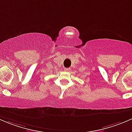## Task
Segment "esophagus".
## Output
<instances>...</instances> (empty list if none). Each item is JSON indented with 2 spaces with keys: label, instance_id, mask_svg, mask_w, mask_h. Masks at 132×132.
I'll list each match as a JSON object with an SVG mask.
<instances>
[{
  "label": "esophagus",
  "instance_id": "obj_1",
  "mask_svg": "<svg viewBox=\"0 0 132 132\" xmlns=\"http://www.w3.org/2000/svg\"><path fill=\"white\" fill-rule=\"evenodd\" d=\"M71 70V69L70 68H64V71H70Z\"/></svg>",
  "mask_w": 132,
  "mask_h": 132
}]
</instances>
